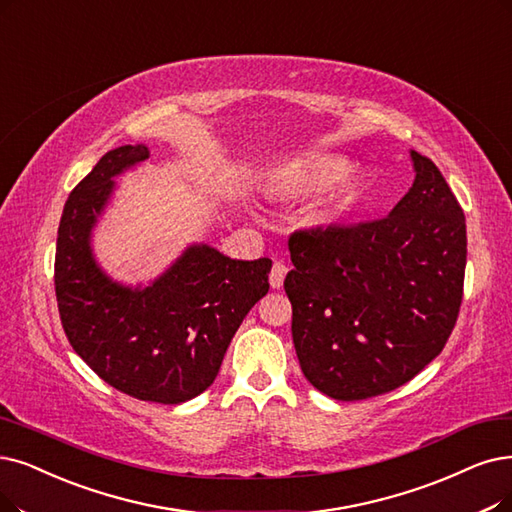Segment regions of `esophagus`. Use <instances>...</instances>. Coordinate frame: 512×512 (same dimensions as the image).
Returning <instances> with one entry per match:
<instances>
[{
  "label": "esophagus",
  "mask_w": 512,
  "mask_h": 512,
  "mask_svg": "<svg viewBox=\"0 0 512 512\" xmlns=\"http://www.w3.org/2000/svg\"><path fill=\"white\" fill-rule=\"evenodd\" d=\"M285 275H288V267H285V264L279 260V262H275L273 264V269H271V275H269V283H271V288H281L283 285V279H285Z\"/></svg>",
  "instance_id": "1"
}]
</instances>
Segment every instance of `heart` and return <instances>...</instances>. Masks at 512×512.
<instances>
[{
    "instance_id": "b5f03b06",
    "label": "heart",
    "mask_w": 512,
    "mask_h": 512,
    "mask_svg": "<svg viewBox=\"0 0 512 512\" xmlns=\"http://www.w3.org/2000/svg\"><path fill=\"white\" fill-rule=\"evenodd\" d=\"M275 187L290 195H315L327 189V197L317 212V220L332 224L351 210L361 193V178L355 170H346L340 157L317 155L288 161L275 174Z\"/></svg>"
}]
</instances>
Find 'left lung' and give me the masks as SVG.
I'll return each mask as SVG.
<instances>
[{"instance_id":"obj_1","label":"left lung","mask_w":512,"mask_h":512,"mask_svg":"<svg viewBox=\"0 0 512 512\" xmlns=\"http://www.w3.org/2000/svg\"><path fill=\"white\" fill-rule=\"evenodd\" d=\"M414 185L386 218L296 231L294 349L317 391L359 401L395 391L452 334L464 285L466 222L435 163L410 151Z\"/></svg>"}]
</instances>
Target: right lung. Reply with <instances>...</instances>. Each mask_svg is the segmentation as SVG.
<instances>
[{"mask_svg":"<svg viewBox=\"0 0 512 512\" xmlns=\"http://www.w3.org/2000/svg\"><path fill=\"white\" fill-rule=\"evenodd\" d=\"M149 159V147L102 155L71 191L56 239L58 313L73 351L117 391L140 401L185 403L214 382L252 306L269 292V258L233 260L193 243L149 285L111 279L92 252L115 176Z\"/></svg>","mask_w":512,"mask_h":512,"instance_id":"1","label":"right lung"}]
</instances>
